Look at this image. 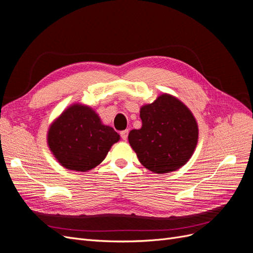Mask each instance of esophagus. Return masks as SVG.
I'll return each mask as SVG.
<instances>
[{
	"mask_svg": "<svg viewBox=\"0 0 253 253\" xmlns=\"http://www.w3.org/2000/svg\"><path fill=\"white\" fill-rule=\"evenodd\" d=\"M127 135H128V129H125V131H121V132H120L121 138L124 139V140H126V139H127Z\"/></svg>",
	"mask_w": 253,
	"mask_h": 253,
	"instance_id": "obj_1",
	"label": "esophagus"
}]
</instances>
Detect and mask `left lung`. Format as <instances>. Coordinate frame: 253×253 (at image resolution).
<instances>
[{"mask_svg": "<svg viewBox=\"0 0 253 253\" xmlns=\"http://www.w3.org/2000/svg\"><path fill=\"white\" fill-rule=\"evenodd\" d=\"M140 118L142 126L129 132L128 142L144 168L163 174L188 162L196 147L198 127L185 104L164 94L142 106Z\"/></svg>", "mask_w": 253, "mask_h": 253, "instance_id": "left-lung-1", "label": "left lung"}]
</instances>
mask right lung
Returning a JSON list of instances; mask_svg holds the SVG:
<instances>
[{
  "label": "right lung",
  "mask_w": 253,
  "mask_h": 253,
  "mask_svg": "<svg viewBox=\"0 0 253 253\" xmlns=\"http://www.w3.org/2000/svg\"><path fill=\"white\" fill-rule=\"evenodd\" d=\"M119 140L114 128L101 124L88 106L74 104L50 126L47 142L58 162L68 170L85 172L105 158Z\"/></svg>",
  "instance_id": "right-lung-1"
}]
</instances>
